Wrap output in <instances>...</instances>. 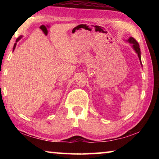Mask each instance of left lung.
I'll return each mask as SVG.
<instances>
[{
    "label": "left lung",
    "mask_w": 159,
    "mask_h": 159,
    "mask_svg": "<svg viewBox=\"0 0 159 159\" xmlns=\"http://www.w3.org/2000/svg\"><path fill=\"white\" fill-rule=\"evenodd\" d=\"M128 43H130L132 45V47H133V50L135 51V52L138 54V57H139V61H140V64L142 66V61H141V52H140V48H139V45L138 44V43L136 41V40L134 39V38L133 37H130L128 39V40L126 41Z\"/></svg>",
    "instance_id": "1"
}]
</instances>
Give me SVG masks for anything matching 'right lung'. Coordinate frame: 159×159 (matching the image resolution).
Returning a JSON list of instances; mask_svg holds the SVG:
<instances>
[{
	"instance_id": "add662e5",
	"label": "right lung",
	"mask_w": 159,
	"mask_h": 159,
	"mask_svg": "<svg viewBox=\"0 0 159 159\" xmlns=\"http://www.w3.org/2000/svg\"><path fill=\"white\" fill-rule=\"evenodd\" d=\"M21 38H22V36H20V37L17 38V40H16V43H15V45H14V47H13V51H14V50L15 49V47H16V45H17V42H18L19 41H20V40L21 39Z\"/></svg>"
}]
</instances>
